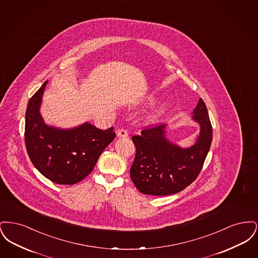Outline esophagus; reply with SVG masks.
Returning <instances> with one entry per match:
<instances>
[{
	"instance_id": "34e87169",
	"label": "esophagus",
	"mask_w": 258,
	"mask_h": 258,
	"mask_svg": "<svg viewBox=\"0 0 258 258\" xmlns=\"http://www.w3.org/2000/svg\"><path fill=\"white\" fill-rule=\"evenodd\" d=\"M117 136L120 137V138H126V137L128 136V135H127V132H126L125 130L121 128V130H118V131H117Z\"/></svg>"
}]
</instances>
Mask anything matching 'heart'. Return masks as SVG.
<instances>
[{"label": "heart", "instance_id": "obj_1", "mask_svg": "<svg viewBox=\"0 0 258 258\" xmlns=\"http://www.w3.org/2000/svg\"><path fill=\"white\" fill-rule=\"evenodd\" d=\"M155 100H156L155 97L150 96V97H147V98L144 99L143 103H145V104H152ZM165 111H166V105L159 106L155 110L152 111L150 114H148V116L146 117V122L148 123H152V124L158 123L160 119H161V117L164 115Z\"/></svg>", "mask_w": 258, "mask_h": 258}]
</instances>
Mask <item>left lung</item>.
<instances>
[{
    "instance_id": "1",
    "label": "left lung",
    "mask_w": 258,
    "mask_h": 258,
    "mask_svg": "<svg viewBox=\"0 0 258 258\" xmlns=\"http://www.w3.org/2000/svg\"><path fill=\"white\" fill-rule=\"evenodd\" d=\"M200 133L190 147L182 148L166 137V124L148 127L132 137L136 154L131 178L140 192L169 196L191 184L202 169L211 147L212 124L203 99L199 98L192 112Z\"/></svg>"
}]
</instances>
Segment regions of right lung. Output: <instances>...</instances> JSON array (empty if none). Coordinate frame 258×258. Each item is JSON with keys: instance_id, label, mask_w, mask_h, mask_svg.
<instances>
[{"instance_id": "obj_1", "label": "right lung", "mask_w": 258, "mask_h": 258, "mask_svg": "<svg viewBox=\"0 0 258 258\" xmlns=\"http://www.w3.org/2000/svg\"><path fill=\"white\" fill-rule=\"evenodd\" d=\"M45 81L30 98L25 116V144L34 166L53 183L74 184L94 169L103 150L114 140L113 126L105 131L90 123L59 128L44 123L39 108Z\"/></svg>"}]
</instances>
